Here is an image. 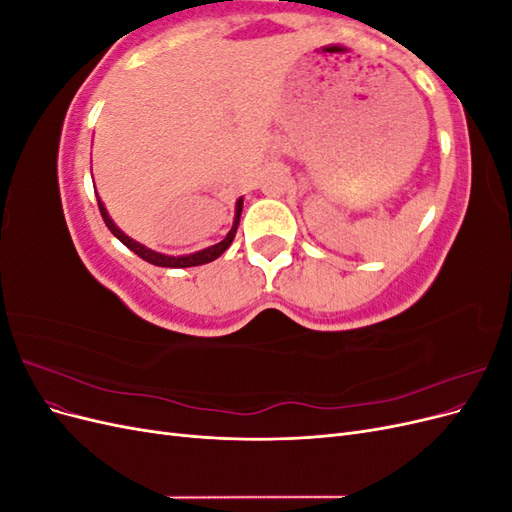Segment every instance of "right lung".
Listing matches in <instances>:
<instances>
[{
	"label": "right lung",
	"mask_w": 512,
	"mask_h": 512,
	"mask_svg": "<svg viewBox=\"0 0 512 512\" xmlns=\"http://www.w3.org/2000/svg\"><path fill=\"white\" fill-rule=\"evenodd\" d=\"M98 207H100V213H102V220H104V224L108 226V230L113 232V235L128 247V250H132L136 256H141L143 260H147V262H151V265H156V267H170V269H185V267H198V265H207V262H211V260H215V258H220L228 247H230V243H232V239H235V232H237V226H239V218H241V209H243V198H239L237 200V207H235V222H232V228L228 230V235L224 237V241H220V243H215V245H211V247H207V250H200V252H196V254H188V256H166V254H158V252H153V250H149V247H145V245H141L138 241H134V239H130L126 232H121L117 226H115V222L111 220V215H108V211H106V207H104V203L102 200L98 198Z\"/></svg>",
	"instance_id": "obj_1"
}]
</instances>
